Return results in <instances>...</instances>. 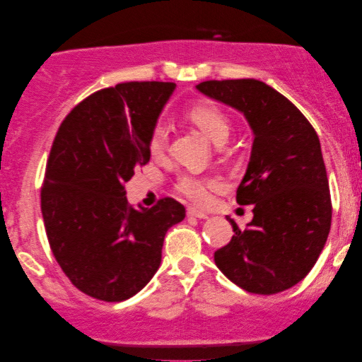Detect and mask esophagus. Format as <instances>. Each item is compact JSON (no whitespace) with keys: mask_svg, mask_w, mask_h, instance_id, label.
I'll return each mask as SVG.
<instances>
[{"mask_svg":"<svg viewBox=\"0 0 362 362\" xmlns=\"http://www.w3.org/2000/svg\"><path fill=\"white\" fill-rule=\"evenodd\" d=\"M187 214L192 216V217H197V219H207V217H209L207 212L197 209V207H189V209H187Z\"/></svg>","mask_w":362,"mask_h":362,"instance_id":"34e87169","label":"esophagus"}]
</instances>
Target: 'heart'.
<instances>
[{
	"instance_id": "1",
	"label": "heart",
	"mask_w": 362,
	"mask_h": 362,
	"mask_svg": "<svg viewBox=\"0 0 362 362\" xmlns=\"http://www.w3.org/2000/svg\"><path fill=\"white\" fill-rule=\"evenodd\" d=\"M189 118L211 138L216 145H222L227 140L230 133V120L219 107L209 102L196 103L189 108ZM168 141V130L163 123H156L150 133V140H148V148L153 156H160L166 148ZM177 191L181 194L189 197L196 202H206L209 199L211 189H214L216 182L211 180H204L191 173L181 175L177 180Z\"/></svg>"
}]
</instances>
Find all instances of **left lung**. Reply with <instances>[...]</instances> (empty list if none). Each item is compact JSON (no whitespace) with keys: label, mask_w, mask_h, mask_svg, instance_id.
<instances>
[{"label":"left lung","mask_w":362,"mask_h":362,"mask_svg":"<svg viewBox=\"0 0 362 362\" xmlns=\"http://www.w3.org/2000/svg\"><path fill=\"white\" fill-rule=\"evenodd\" d=\"M197 90L244 113L254 133L250 161L237 187L240 206L254 204L244 230L214 262L250 293L274 295L308 275L328 239L331 197L320 138L288 98L255 78L206 81Z\"/></svg>","instance_id":"8db88e82"}]
</instances>
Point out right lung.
Wrapping results in <instances>:
<instances>
[{"label": "right lung", "mask_w": 362, "mask_h": 362, "mask_svg": "<svg viewBox=\"0 0 362 362\" xmlns=\"http://www.w3.org/2000/svg\"><path fill=\"white\" fill-rule=\"evenodd\" d=\"M173 82H127L82 100L54 138L41 189L49 245L72 285L92 298L136 295L161 264L171 226L185 219L165 197L135 209L125 185L150 161L148 140Z\"/></svg>", "instance_id": "add662e5"}]
</instances>
